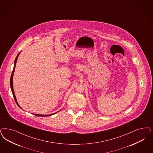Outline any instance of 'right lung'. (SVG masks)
I'll use <instances>...</instances> for the list:
<instances>
[{
	"label": "right lung",
	"instance_id": "right-lung-1",
	"mask_svg": "<svg viewBox=\"0 0 153 153\" xmlns=\"http://www.w3.org/2000/svg\"><path fill=\"white\" fill-rule=\"evenodd\" d=\"M19 54H20V53H18L17 56H16V59H15L14 67H13V71H12V72L11 79H10V86H11V90H12V94H13V97H14L15 100L16 101V104L17 105H18L19 107H20V106L19 105V104H18V103H17V100H16V96L15 95V93H14V90H13V73H14V71H15V67H16V62H17V57H18V56L19 55ZM20 108H21V107H20ZM53 114H50V115H39V114H34V115H35L38 116H51V115H53Z\"/></svg>",
	"mask_w": 153,
	"mask_h": 153
}]
</instances>
